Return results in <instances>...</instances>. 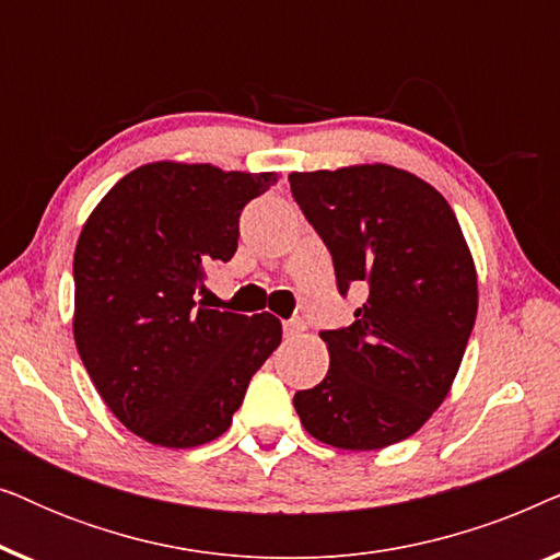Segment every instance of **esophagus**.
<instances>
[{"instance_id":"34e87169","label":"esophagus","mask_w":560,"mask_h":560,"mask_svg":"<svg viewBox=\"0 0 560 560\" xmlns=\"http://www.w3.org/2000/svg\"><path fill=\"white\" fill-rule=\"evenodd\" d=\"M282 331H285L288 339H293V336H298L301 331H305V324H303V320H298V318H293V320H285V324H282Z\"/></svg>"}]
</instances>
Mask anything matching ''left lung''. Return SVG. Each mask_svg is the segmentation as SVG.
<instances>
[{
    "instance_id": "left-lung-1",
    "label": "left lung",
    "mask_w": 560,
    "mask_h": 560,
    "mask_svg": "<svg viewBox=\"0 0 560 560\" xmlns=\"http://www.w3.org/2000/svg\"><path fill=\"white\" fill-rule=\"evenodd\" d=\"M290 190L334 257L339 290L364 282L354 324L324 331L328 372L293 405L313 439L343 451L405 441L441 408L462 366L479 290L446 198L372 163L290 173Z\"/></svg>"
}]
</instances>
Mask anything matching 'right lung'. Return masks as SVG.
Segmentation results:
<instances>
[{"instance_id": "add662e5", "label": "right lung", "mask_w": 560, "mask_h": 560, "mask_svg": "<svg viewBox=\"0 0 560 560\" xmlns=\"http://www.w3.org/2000/svg\"><path fill=\"white\" fill-rule=\"evenodd\" d=\"M278 173L158 160L96 203L73 255V339L106 408L142 441L194 448L229 431L247 385L280 347L272 313L196 301L229 262L240 213Z\"/></svg>"}]
</instances>
